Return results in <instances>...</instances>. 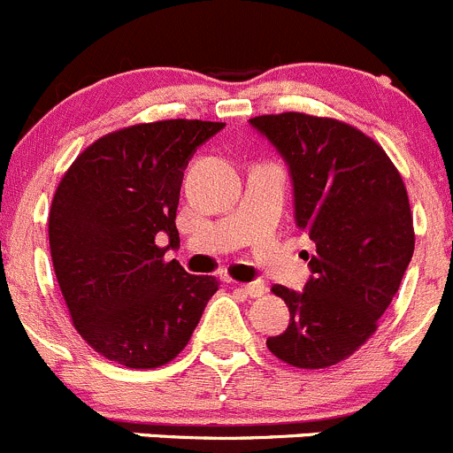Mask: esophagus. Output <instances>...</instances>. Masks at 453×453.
<instances>
[{
  "instance_id": "1",
  "label": "esophagus",
  "mask_w": 453,
  "mask_h": 453,
  "mask_svg": "<svg viewBox=\"0 0 453 453\" xmlns=\"http://www.w3.org/2000/svg\"><path fill=\"white\" fill-rule=\"evenodd\" d=\"M240 293L249 295V297H262L266 293V284L264 281H249V284H235Z\"/></svg>"
}]
</instances>
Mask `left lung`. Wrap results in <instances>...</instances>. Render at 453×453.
<instances>
[{
	"label": "left lung",
	"mask_w": 453,
	"mask_h": 453,
	"mask_svg": "<svg viewBox=\"0 0 453 453\" xmlns=\"http://www.w3.org/2000/svg\"><path fill=\"white\" fill-rule=\"evenodd\" d=\"M249 123L288 165L295 222L317 249L303 290L273 286L290 324L266 346L295 368H330L372 337L410 266L405 185L377 142L342 120L284 111Z\"/></svg>",
	"instance_id": "obj_1"
}]
</instances>
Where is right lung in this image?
Returning <instances> with one entry per match:
<instances>
[{
    "mask_svg": "<svg viewBox=\"0 0 453 453\" xmlns=\"http://www.w3.org/2000/svg\"><path fill=\"white\" fill-rule=\"evenodd\" d=\"M225 123L158 120L98 138L65 172L48 233L74 328L105 359L158 368L189 343L216 277L189 275L169 249L185 169ZM167 241V247H160Z\"/></svg>",
    "mask_w": 453,
    "mask_h": 453,
    "instance_id": "obj_1",
    "label": "right lung"
}]
</instances>
